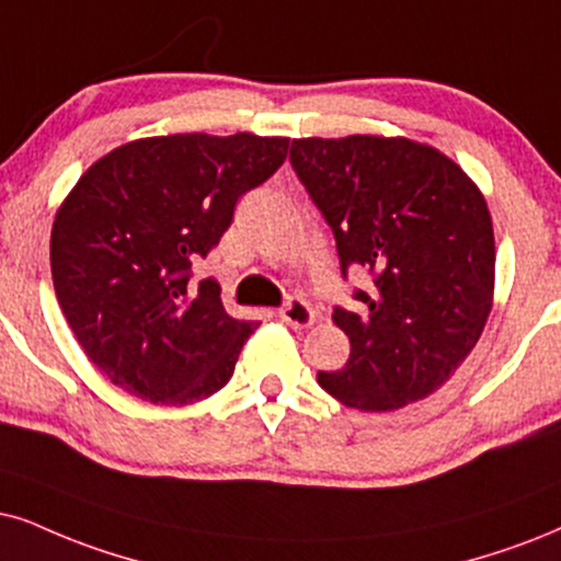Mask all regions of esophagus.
I'll return each mask as SVG.
<instances>
[{
    "mask_svg": "<svg viewBox=\"0 0 561 561\" xmlns=\"http://www.w3.org/2000/svg\"><path fill=\"white\" fill-rule=\"evenodd\" d=\"M279 318L287 325H293V329H305V325L316 321V313L308 302L300 300V297H287L285 305L279 308Z\"/></svg>",
    "mask_w": 561,
    "mask_h": 561,
    "instance_id": "esophagus-1",
    "label": "esophagus"
}]
</instances>
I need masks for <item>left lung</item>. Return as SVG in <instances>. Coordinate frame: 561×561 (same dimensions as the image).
I'll list each match as a JSON object with an SVG mask.
<instances>
[{
    "label": "left lung",
    "mask_w": 561,
    "mask_h": 561,
    "mask_svg": "<svg viewBox=\"0 0 561 561\" xmlns=\"http://www.w3.org/2000/svg\"><path fill=\"white\" fill-rule=\"evenodd\" d=\"M295 175L336 240L342 276L365 268L342 370L318 386L344 407L393 411L435 393L477 346L492 310L494 230L486 202L443 152L354 134L293 139Z\"/></svg>",
    "instance_id": "8db88e82"
}]
</instances>
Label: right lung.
<instances>
[{
  "instance_id": "obj_1",
  "label": "right lung",
  "mask_w": 561,
  "mask_h": 561,
  "mask_svg": "<svg viewBox=\"0 0 561 561\" xmlns=\"http://www.w3.org/2000/svg\"><path fill=\"white\" fill-rule=\"evenodd\" d=\"M287 147L245 131L170 134L118 147L77 181L54 219V289L113 386L170 407L228 386L259 323L225 313L217 279L191 276Z\"/></svg>"
}]
</instances>
